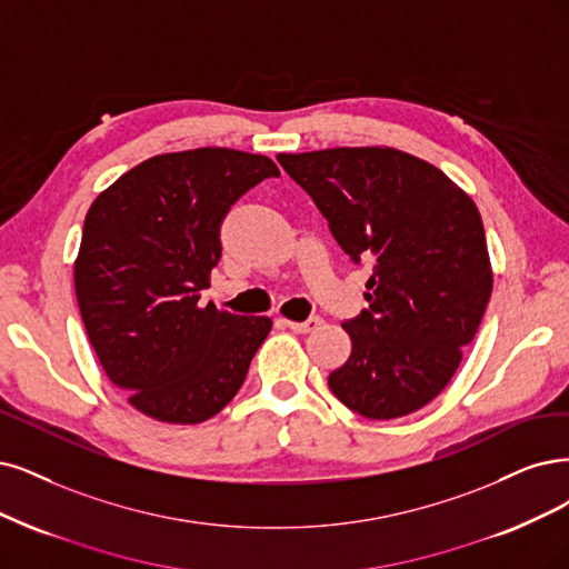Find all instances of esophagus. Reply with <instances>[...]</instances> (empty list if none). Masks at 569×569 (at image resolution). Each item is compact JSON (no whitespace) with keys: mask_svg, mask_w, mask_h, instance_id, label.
<instances>
[{"mask_svg":"<svg viewBox=\"0 0 569 569\" xmlns=\"http://www.w3.org/2000/svg\"><path fill=\"white\" fill-rule=\"evenodd\" d=\"M281 323L286 328H290L292 332H311V330H317L321 326V319L319 317H311L307 321H288V319H283Z\"/></svg>","mask_w":569,"mask_h":569,"instance_id":"34e87169","label":"esophagus"}]
</instances>
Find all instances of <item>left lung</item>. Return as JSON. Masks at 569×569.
Segmentation results:
<instances>
[{
  "label": "left lung",
  "instance_id": "8db88e82",
  "mask_svg": "<svg viewBox=\"0 0 569 569\" xmlns=\"http://www.w3.org/2000/svg\"><path fill=\"white\" fill-rule=\"evenodd\" d=\"M345 252L372 264L368 309L342 323L349 361L330 391L368 419L406 417L448 387L492 296L486 229L471 197L396 147L279 154Z\"/></svg>",
  "mask_w": 569,
  "mask_h": 569
}]
</instances>
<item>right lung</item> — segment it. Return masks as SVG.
Here are the masks:
<instances>
[{
    "mask_svg": "<svg viewBox=\"0 0 569 569\" xmlns=\"http://www.w3.org/2000/svg\"><path fill=\"white\" fill-rule=\"evenodd\" d=\"M279 168L197 147L144 159L96 197L74 260L83 328L110 382L166 425H199L241 389L269 317L199 305L229 206Z\"/></svg>",
    "mask_w": 569,
    "mask_h": 569,
    "instance_id": "add662e5",
    "label": "right lung"
}]
</instances>
